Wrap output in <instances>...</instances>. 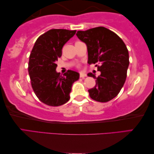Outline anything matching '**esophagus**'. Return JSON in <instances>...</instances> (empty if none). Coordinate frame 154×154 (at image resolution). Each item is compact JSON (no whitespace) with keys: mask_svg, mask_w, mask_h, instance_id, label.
<instances>
[{"mask_svg":"<svg viewBox=\"0 0 154 154\" xmlns=\"http://www.w3.org/2000/svg\"><path fill=\"white\" fill-rule=\"evenodd\" d=\"M87 76V74L85 73H80V78H85Z\"/></svg>","mask_w":154,"mask_h":154,"instance_id":"esophagus-1","label":"esophagus"}]
</instances>
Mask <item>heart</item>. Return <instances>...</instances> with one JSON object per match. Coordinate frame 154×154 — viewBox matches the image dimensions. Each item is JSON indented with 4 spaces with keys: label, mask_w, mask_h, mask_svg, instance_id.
Returning a JSON list of instances; mask_svg holds the SVG:
<instances>
[{
    "label": "heart",
    "mask_w": 154,
    "mask_h": 154,
    "mask_svg": "<svg viewBox=\"0 0 154 154\" xmlns=\"http://www.w3.org/2000/svg\"><path fill=\"white\" fill-rule=\"evenodd\" d=\"M77 67H80V65H78V66H77Z\"/></svg>",
    "instance_id": "1"
}]
</instances>
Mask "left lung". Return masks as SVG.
Returning <instances> with one entry per match:
<instances>
[{"instance_id":"left-lung-1","label":"left lung","mask_w":154,"mask_h":154,"mask_svg":"<svg viewBox=\"0 0 154 154\" xmlns=\"http://www.w3.org/2000/svg\"><path fill=\"white\" fill-rule=\"evenodd\" d=\"M76 35L87 44L88 63L96 64L101 72L98 77L88 74L96 79L95 87L88 90L90 97L100 102L112 100L119 94L127 77L130 61L125 43L115 32L103 26L79 31Z\"/></svg>"}]
</instances>
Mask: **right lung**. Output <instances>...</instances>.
Wrapping results in <instances>:
<instances>
[{
    "instance_id": "right-lung-1",
    "label": "right lung",
    "mask_w": 154,
    "mask_h": 154,
    "mask_svg": "<svg viewBox=\"0 0 154 154\" xmlns=\"http://www.w3.org/2000/svg\"><path fill=\"white\" fill-rule=\"evenodd\" d=\"M75 32L49 30L37 38L30 54L28 70L32 88L37 98L48 106H59L67 102L72 84L79 79V73L72 70L63 76L56 72L63 47Z\"/></svg>"
}]
</instances>
